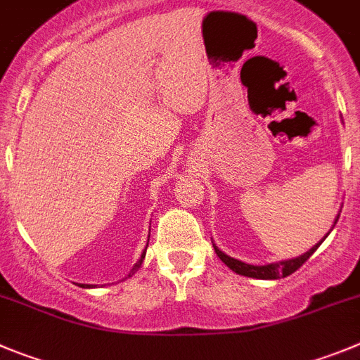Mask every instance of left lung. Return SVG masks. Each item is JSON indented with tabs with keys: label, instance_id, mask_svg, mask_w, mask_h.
Segmentation results:
<instances>
[{
	"label": "left lung",
	"instance_id": "1",
	"mask_svg": "<svg viewBox=\"0 0 360 360\" xmlns=\"http://www.w3.org/2000/svg\"><path fill=\"white\" fill-rule=\"evenodd\" d=\"M339 219V214L338 217H335L334 225H332V229L335 226V223H338ZM330 233V232H328ZM326 233V236H328ZM326 236L323 237L321 240H319L318 245L312 246L311 250H309L307 253H303V255L296 257V259H289V260H282V262H273V264H266V266H252V264H246V262H240V260L233 259V257H229L226 253L221 252L219 248H217L216 245H214V250H216L217 257H219L223 262L229 266L232 271H236L237 275H243V276H250V278H259V280H276V278H283V276H289L291 273H295L296 269L302 268L303 264L307 262L309 257L312 255V253L318 250V246L321 245L323 240L326 239Z\"/></svg>",
	"mask_w": 360,
	"mask_h": 360
}]
</instances>
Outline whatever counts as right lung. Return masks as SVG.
<instances>
[{"instance_id":"right-lung-1","label":"right lung","mask_w":360,"mask_h":360,"mask_svg":"<svg viewBox=\"0 0 360 360\" xmlns=\"http://www.w3.org/2000/svg\"><path fill=\"white\" fill-rule=\"evenodd\" d=\"M148 240H150V239H148ZM146 248H148V245H146ZM144 255H146V250H144V252H143V255H141L139 262L135 264L134 268H131V271H130V273H128V276H131V275H134V273H135V271H137V269H139V268H141V264H143V260H144ZM80 288H92V285H89V283H80Z\"/></svg>"}]
</instances>
